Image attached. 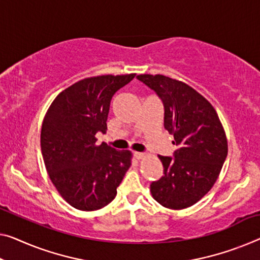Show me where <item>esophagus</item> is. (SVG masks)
<instances>
[{
  "label": "esophagus",
  "mask_w": 260,
  "mask_h": 260,
  "mask_svg": "<svg viewBox=\"0 0 260 260\" xmlns=\"http://www.w3.org/2000/svg\"><path fill=\"white\" fill-rule=\"evenodd\" d=\"M134 156H135V158H137V160H142V158H145V156L146 155L143 154V153H139V152H135L134 153Z\"/></svg>",
  "instance_id": "obj_1"
}]
</instances>
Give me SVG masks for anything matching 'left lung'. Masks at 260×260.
Returning <instances> with one entry per match:
<instances>
[{
	"label": "left lung",
	"mask_w": 260,
	"mask_h": 260,
	"mask_svg": "<svg viewBox=\"0 0 260 260\" xmlns=\"http://www.w3.org/2000/svg\"><path fill=\"white\" fill-rule=\"evenodd\" d=\"M137 78L162 100L165 128L176 145L174 157L158 155L164 175L152 182L150 192L166 208L191 207L212 188L226 158L222 122L211 104L183 81L162 75Z\"/></svg>",
	"instance_id": "obj_1"
}]
</instances>
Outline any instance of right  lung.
I'll return each mask as SVG.
<instances>
[{
  "label": "right lung",
  "instance_id": "1",
  "mask_svg": "<svg viewBox=\"0 0 260 260\" xmlns=\"http://www.w3.org/2000/svg\"><path fill=\"white\" fill-rule=\"evenodd\" d=\"M135 77L98 76L65 88L46 112L41 148L50 180L73 208L93 211L106 207L131 167L129 150H117L96 133H106L112 96Z\"/></svg>",
  "mask_w": 260,
  "mask_h": 260
}]
</instances>
